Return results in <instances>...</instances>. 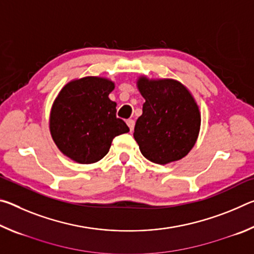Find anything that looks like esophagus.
Masks as SVG:
<instances>
[{
	"mask_svg": "<svg viewBox=\"0 0 254 254\" xmlns=\"http://www.w3.org/2000/svg\"><path fill=\"white\" fill-rule=\"evenodd\" d=\"M127 127H128V128H130V131H133V128H134V124H135V122H134V120H127Z\"/></svg>",
	"mask_w": 254,
	"mask_h": 254,
	"instance_id": "esophagus-1",
	"label": "esophagus"
}]
</instances>
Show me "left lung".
<instances>
[{"instance_id": "obj_1", "label": "left lung", "mask_w": 254, "mask_h": 254, "mask_svg": "<svg viewBox=\"0 0 254 254\" xmlns=\"http://www.w3.org/2000/svg\"><path fill=\"white\" fill-rule=\"evenodd\" d=\"M137 88L145 100L133 133L141 153L159 165L184 158L195 145L200 127L191 94L174 79L141 77Z\"/></svg>"}]
</instances>
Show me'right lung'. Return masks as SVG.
<instances>
[{"label": "right lung", "mask_w": 254, "mask_h": 254, "mask_svg": "<svg viewBox=\"0 0 254 254\" xmlns=\"http://www.w3.org/2000/svg\"><path fill=\"white\" fill-rule=\"evenodd\" d=\"M114 83L84 77L68 83L56 98L50 114V132L65 156L79 163H93L106 156L115 136L128 127L117 118V103L109 94Z\"/></svg>", "instance_id": "add662e5"}]
</instances>
